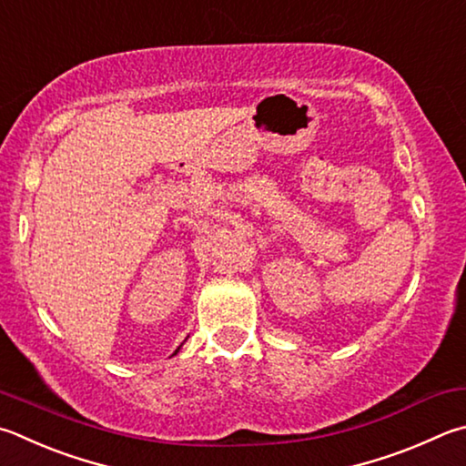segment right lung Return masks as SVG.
Returning <instances> with one entry per match:
<instances>
[{"mask_svg": "<svg viewBox=\"0 0 466 466\" xmlns=\"http://www.w3.org/2000/svg\"><path fill=\"white\" fill-rule=\"evenodd\" d=\"M179 349H181V346H179ZM179 349H177V350H175V352H173V354H177V352H179Z\"/></svg>", "mask_w": 466, "mask_h": 466, "instance_id": "add662e5", "label": "right lung"}]
</instances>
